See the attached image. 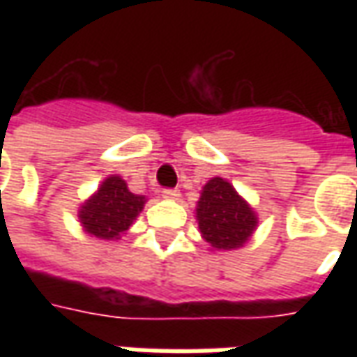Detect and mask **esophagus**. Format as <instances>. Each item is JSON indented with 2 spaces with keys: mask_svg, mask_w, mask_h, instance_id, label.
<instances>
[{
  "mask_svg": "<svg viewBox=\"0 0 357 357\" xmlns=\"http://www.w3.org/2000/svg\"><path fill=\"white\" fill-rule=\"evenodd\" d=\"M162 197L166 199V201H178L179 191H178V189H164Z\"/></svg>",
  "mask_w": 357,
  "mask_h": 357,
  "instance_id": "obj_1",
  "label": "esophagus"
}]
</instances>
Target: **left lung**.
<instances>
[{"mask_svg":"<svg viewBox=\"0 0 357 357\" xmlns=\"http://www.w3.org/2000/svg\"><path fill=\"white\" fill-rule=\"evenodd\" d=\"M201 237L210 250H237L252 237L258 214L224 178H210L195 208Z\"/></svg>","mask_w":357,"mask_h":357,"instance_id":"8db88e82","label":"left lung"}]
</instances>
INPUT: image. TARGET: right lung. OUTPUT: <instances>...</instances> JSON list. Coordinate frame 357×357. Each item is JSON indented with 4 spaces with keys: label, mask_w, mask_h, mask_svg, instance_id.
<instances>
[{
    "label": "right lung",
    "mask_w": 357,
    "mask_h": 357,
    "mask_svg": "<svg viewBox=\"0 0 357 357\" xmlns=\"http://www.w3.org/2000/svg\"><path fill=\"white\" fill-rule=\"evenodd\" d=\"M147 199L143 195H133L128 189L126 179L116 174L101 181L89 199L78 208L84 231L102 241H118L133 222L137 220Z\"/></svg>",
    "instance_id": "1"
}]
</instances>
